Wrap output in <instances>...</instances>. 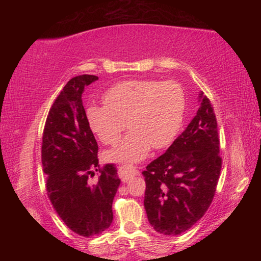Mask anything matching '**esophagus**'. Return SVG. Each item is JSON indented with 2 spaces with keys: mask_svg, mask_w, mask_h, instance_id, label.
I'll use <instances>...</instances> for the list:
<instances>
[{
  "mask_svg": "<svg viewBox=\"0 0 261 261\" xmlns=\"http://www.w3.org/2000/svg\"><path fill=\"white\" fill-rule=\"evenodd\" d=\"M138 171L135 167L132 166H121L118 167V176H120V178L122 179V182H127L132 176H135Z\"/></svg>",
  "mask_w": 261,
  "mask_h": 261,
  "instance_id": "1",
  "label": "esophagus"
}]
</instances>
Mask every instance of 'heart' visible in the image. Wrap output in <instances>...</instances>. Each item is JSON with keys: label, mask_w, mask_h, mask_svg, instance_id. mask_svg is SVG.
I'll return each instance as SVG.
<instances>
[{"label": "heart", "mask_w": 261, "mask_h": 261, "mask_svg": "<svg viewBox=\"0 0 261 261\" xmlns=\"http://www.w3.org/2000/svg\"><path fill=\"white\" fill-rule=\"evenodd\" d=\"M105 107L90 106L86 120L101 143L115 145L127 126L131 131L106 153L113 162H139L151 148H165L182 127L187 95L175 81L131 79L115 84L102 96Z\"/></svg>", "instance_id": "obj_1"}]
</instances>
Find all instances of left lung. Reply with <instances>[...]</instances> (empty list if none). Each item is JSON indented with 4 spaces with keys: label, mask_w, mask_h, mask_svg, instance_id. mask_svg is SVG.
<instances>
[{
    "label": "left lung",
    "mask_w": 261,
    "mask_h": 261,
    "mask_svg": "<svg viewBox=\"0 0 261 261\" xmlns=\"http://www.w3.org/2000/svg\"><path fill=\"white\" fill-rule=\"evenodd\" d=\"M199 109L166 153L143 171L144 206L155 231L176 236L208 210L221 171L218 123L211 101L199 93Z\"/></svg>",
    "instance_id": "left-lung-1"
}]
</instances>
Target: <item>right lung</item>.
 <instances>
[{"mask_svg":"<svg viewBox=\"0 0 261 261\" xmlns=\"http://www.w3.org/2000/svg\"><path fill=\"white\" fill-rule=\"evenodd\" d=\"M98 79L92 74L70 79L48 113L42 136L48 197L68 228L84 237L100 235L112 224L113 200L121 184L114 165L99 169L98 183H88L92 169L99 167V147L88 126L82 94Z\"/></svg>","mask_w":261,"mask_h":261,"instance_id":"obj_1","label":"right lung"}]
</instances>
